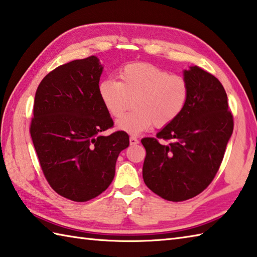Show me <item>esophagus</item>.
I'll return each mask as SVG.
<instances>
[{
  "label": "esophagus",
  "instance_id": "obj_1",
  "mask_svg": "<svg viewBox=\"0 0 257 257\" xmlns=\"http://www.w3.org/2000/svg\"><path fill=\"white\" fill-rule=\"evenodd\" d=\"M129 142H130V145H137V144H139V140L136 138V137H134V136H132V137L129 138Z\"/></svg>",
  "mask_w": 257,
  "mask_h": 257
}]
</instances>
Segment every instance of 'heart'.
<instances>
[{
    "instance_id": "heart-1",
    "label": "heart",
    "mask_w": 257,
    "mask_h": 257,
    "mask_svg": "<svg viewBox=\"0 0 257 257\" xmlns=\"http://www.w3.org/2000/svg\"><path fill=\"white\" fill-rule=\"evenodd\" d=\"M118 79H103L98 91L104 108L115 118L129 108L133 100L134 111L115 123L122 132L138 135L153 124L166 127L179 117L187 104V80L155 64L127 63L119 70Z\"/></svg>"
}]
</instances>
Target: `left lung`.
<instances>
[{"label": "left lung", "mask_w": 257, "mask_h": 257, "mask_svg": "<svg viewBox=\"0 0 257 257\" xmlns=\"http://www.w3.org/2000/svg\"><path fill=\"white\" fill-rule=\"evenodd\" d=\"M189 87L184 111L156 136L142 139L146 149L144 182L160 197L183 202L208 187L223 162L233 134L227 94L213 74L198 67L185 70ZM159 140H172L163 144Z\"/></svg>", "instance_id": "left-lung-1"}]
</instances>
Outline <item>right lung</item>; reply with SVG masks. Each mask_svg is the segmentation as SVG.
Instances as JSON below:
<instances>
[{
	"label": "right lung",
	"instance_id": "add662e5",
	"mask_svg": "<svg viewBox=\"0 0 257 257\" xmlns=\"http://www.w3.org/2000/svg\"><path fill=\"white\" fill-rule=\"evenodd\" d=\"M102 65L94 55L55 68L35 92L30 134L43 175L55 193L88 202L109 187L129 136L114 132L99 97Z\"/></svg>",
	"mask_w": 257,
	"mask_h": 257
}]
</instances>
